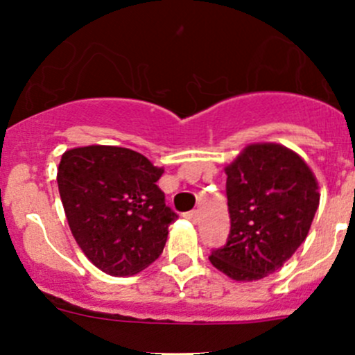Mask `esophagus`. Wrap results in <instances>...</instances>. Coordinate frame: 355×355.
<instances>
[{
    "label": "esophagus",
    "mask_w": 355,
    "mask_h": 355,
    "mask_svg": "<svg viewBox=\"0 0 355 355\" xmlns=\"http://www.w3.org/2000/svg\"><path fill=\"white\" fill-rule=\"evenodd\" d=\"M185 218H187L189 221H192V223H199L200 214H199V211H189V213L185 214Z\"/></svg>",
    "instance_id": "obj_1"
}]
</instances>
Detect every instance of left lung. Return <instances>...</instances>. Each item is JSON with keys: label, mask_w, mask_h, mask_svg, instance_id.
Wrapping results in <instances>:
<instances>
[{"label": "left lung", "mask_w": 355, "mask_h": 355, "mask_svg": "<svg viewBox=\"0 0 355 355\" xmlns=\"http://www.w3.org/2000/svg\"><path fill=\"white\" fill-rule=\"evenodd\" d=\"M225 173L230 235L209 261L232 280H261L306 241L320 206L316 177L297 153L273 142L249 144Z\"/></svg>", "instance_id": "8db88e82"}]
</instances>
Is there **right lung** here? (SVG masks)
I'll list each match as a JSON object with an SVG mask.
<instances>
[{
	"label": "right lung",
	"instance_id": "right-lung-1",
	"mask_svg": "<svg viewBox=\"0 0 355 355\" xmlns=\"http://www.w3.org/2000/svg\"><path fill=\"white\" fill-rule=\"evenodd\" d=\"M163 175L141 153L85 146L63 153L58 191L68 227L87 259L111 277H130L163 252L177 213L156 182Z\"/></svg>",
	"mask_w": 355,
	"mask_h": 355
}]
</instances>
